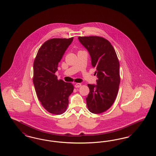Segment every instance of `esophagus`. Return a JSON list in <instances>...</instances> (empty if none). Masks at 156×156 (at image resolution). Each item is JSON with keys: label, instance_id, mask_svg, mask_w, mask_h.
<instances>
[{"label": "esophagus", "instance_id": "esophagus-1", "mask_svg": "<svg viewBox=\"0 0 156 156\" xmlns=\"http://www.w3.org/2000/svg\"><path fill=\"white\" fill-rule=\"evenodd\" d=\"M81 87V83H76L75 85V87L76 88H77V87Z\"/></svg>", "mask_w": 156, "mask_h": 156}]
</instances>
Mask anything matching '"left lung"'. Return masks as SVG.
Returning a JSON list of instances; mask_svg holds the SVG:
<instances>
[{
    "instance_id": "left-lung-1",
    "label": "left lung",
    "mask_w": 156,
    "mask_h": 156,
    "mask_svg": "<svg viewBox=\"0 0 156 156\" xmlns=\"http://www.w3.org/2000/svg\"><path fill=\"white\" fill-rule=\"evenodd\" d=\"M79 41L91 57L96 68L97 85L87 84L89 94L86 98L89 110L100 114L107 110L116 99L120 83L119 59L110 42L97 36L79 37Z\"/></svg>"
}]
</instances>
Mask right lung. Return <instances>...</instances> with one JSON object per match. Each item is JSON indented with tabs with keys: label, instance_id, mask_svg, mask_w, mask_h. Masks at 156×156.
<instances>
[{
	"label": "right lung",
	"instance_id": "obj_1",
	"mask_svg": "<svg viewBox=\"0 0 156 156\" xmlns=\"http://www.w3.org/2000/svg\"><path fill=\"white\" fill-rule=\"evenodd\" d=\"M73 39L53 38L46 41L38 50L34 62L33 83L38 99L48 112L56 115L66 111L69 96L74 90L71 83L58 80L55 74Z\"/></svg>",
	"mask_w": 156,
	"mask_h": 156
}]
</instances>
